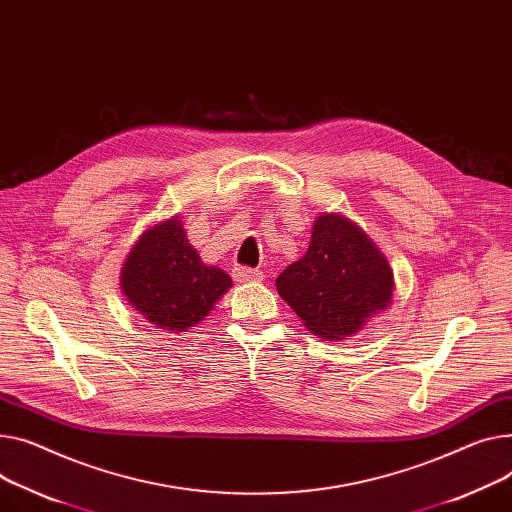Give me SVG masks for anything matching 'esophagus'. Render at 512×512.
Here are the masks:
<instances>
[{
	"label": "esophagus",
	"instance_id": "obj_1",
	"mask_svg": "<svg viewBox=\"0 0 512 512\" xmlns=\"http://www.w3.org/2000/svg\"><path fill=\"white\" fill-rule=\"evenodd\" d=\"M232 278H234V282H238V284L261 282V280H263V271L241 265V267H234V271H232Z\"/></svg>",
	"mask_w": 512,
	"mask_h": 512
}]
</instances>
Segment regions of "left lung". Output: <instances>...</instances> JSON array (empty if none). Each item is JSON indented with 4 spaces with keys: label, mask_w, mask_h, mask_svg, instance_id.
<instances>
[{
    "label": "left lung",
    "mask_w": 512,
    "mask_h": 512,
    "mask_svg": "<svg viewBox=\"0 0 512 512\" xmlns=\"http://www.w3.org/2000/svg\"><path fill=\"white\" fill-rule=\"evenodd\" d=\"M276 286L306 329L323 339H346L387 309L393 271L354 222L323 214L309 251L282 271Z\"/></svg>",
    "instance_id": "obj_1"
}]
</instances>
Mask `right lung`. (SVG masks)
<instances>
[{
	"label": "right lung",
	"mask_w": 512,
	"mask_h": 512,
	"mask_svg": "<svg viewBox=\"0 0 512 512\" xmlns=\"http://www.w3.org/2000/svg\"><path fill=\"white\" fill-rule=\"evenodd\" d=\"M121 286L133 309L166 331H187L208 317L232 286L226 271L201 263L175 216L146 230L125 259Z\"/></svg>",
	"instance_id": "1"
}]
</instances>
